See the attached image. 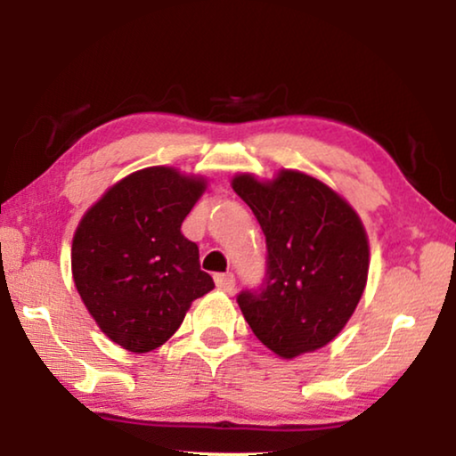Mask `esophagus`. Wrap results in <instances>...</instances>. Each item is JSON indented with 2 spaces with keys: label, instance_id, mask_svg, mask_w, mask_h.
<instances>
[{
  "label": "esophagus",
  "instance_id": "34e87169",
  "mask_svg": "<svg viewBox=\"0 0 456 456\" xmlns=\"http://www.w3.org/2000/svg\"><path fill=\"white\" fill-rule=\"evenodd\" d=\"M216 286L224 292L234 290V276L232 273H216Z\"/></svg>",
  "mask_w": 456,
  "mask_h": 456
}]
</instances>
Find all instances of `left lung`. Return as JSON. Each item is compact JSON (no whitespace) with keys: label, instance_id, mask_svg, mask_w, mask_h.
<instances>
[{"label":"left lung","instance_id":"obj_1","mask_svg":"<svg viewBox=\"0 0 456 456\" xmlns=\"http://www.w3.org/2000/svg\"><path fill=\"white\" fill-rule=\"evenodd\" d=\"M232 189L253 209L267 245L259 292H240L253 334L282 359L332 342L357 309L370 272L363 222L345 197L298 170L272 180L242 172Z\"/></svg>","mask_w":456,"mask_h":456}]
</instances>
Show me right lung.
Wrapping results in <instances>:
<instances>
[{
    "mask_svg": "<svg viewBox=\"0 0 456 456\" xmlns=\"http://www.w3.org/2000/svg\"><path fill=\"white\" fill-rule=\"evenodd\" d=\"M208 189L203 176L142 167L93 203L72 239V278L86 311L130 353L164 345L195 298L214 289L199 247L180 232Z\"/></svg>",
    "mask_w": 456,
    "mask_h": 456,
    "instance_id": "add662e5",
    "label": "right lung"
}]
</instances>
